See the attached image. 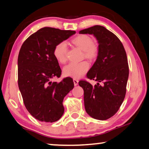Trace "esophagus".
<instances>
[{
    "mask_svg": "<svg viewBox=\"0 0 149 149\" xmlns=\"http://www.w3.org/2000/svg\"><path fill=\"white\" fill-rule=\"evenodd\" d=\"M73 81H74V84L75 86H76V85H78V82H79V81H78L77 79H73Z\"/></svg>",
    "mask_w": 149,
    "mask_h": 149,
    "instance_id": "obj_1",
    "label": "esophagus"
}]
</instances>
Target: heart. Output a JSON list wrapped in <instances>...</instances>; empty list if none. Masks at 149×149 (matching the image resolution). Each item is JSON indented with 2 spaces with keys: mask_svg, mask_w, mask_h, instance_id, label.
Wrapping results in <instances>:
<instances>
[{
  "mask_svg": "<svg viewBox=\"0 0 149 149\" xmlns=\"http://www.w3.org/2000/svg\"><path fill=\"white\" fill-rule=\"evenodd\" d=\"M72 43L84 51V56L90 60H94L99 54V48L94 44L93 39L89 35H80L72 39ZM67 45L64 41L60 42L54 47V56L59 62L63 63L66 60ZM89 68L87 61L79 63H70L64 68L65 76L73 78L82 77Z\"/></svg>",
  "mask_w": 149,
  "mask_h": 149,
  "instance_id": "1",
  "label": "heart"
}]
</instances>
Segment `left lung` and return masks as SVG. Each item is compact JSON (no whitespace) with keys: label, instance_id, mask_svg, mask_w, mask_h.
<instances>
[{"label":"left lung","instance_id":"1","mask_svg":"<svg viewBox=\"0 0 149 149\" xmlns=\"http://www.w3.org/2000/svg\"><path fill=\"white\" fill-rule=\"evenodd\" d=\"M80 34L93 35L99 43V54L87 74L95 80V86L86 81L79 82L84 91V105L91 117L105 120L119 110L126 93L129 66L127 55L117 36L101 26L83 29Z\"/></svg>","mask_w":149,"mask_h":149}]
</instances>
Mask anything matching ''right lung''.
Returning <instances> with one entry per match:
<instances>
[{
    "mask_svg": "<svg viewBox=\"0 0 149 149\" xmlns=\"http://www.w3.org/2000/svg\"><path fill=\"white\" fill-rule=\"evenodd\" d=\"M75 33V31L43 27L24 41L17 58L18 87L25 107L35 119L41 122H56L64 112L63 100L74 87L71 77L59 83L61 69L54 49L60 42Z\"/></svg>",
    "mask_w": 149,
    "mask_h": 149,
    "instance_id": "obj_1",
    "label": "right lung"
}]
</instances>
